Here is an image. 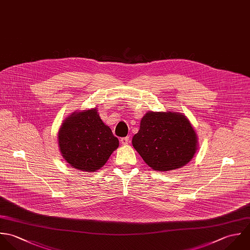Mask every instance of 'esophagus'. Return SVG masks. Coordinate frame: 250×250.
Instances as JSON below:
<instances>
[{
	"mask_svg": "<svg viewBox=\"0 0 250 250\" xmlns=\"http://www.w3.org/2000/svg\"><path fill=\"white\" fill-rule=\"evenodd\" d=\"M121 143H122V145H127L129 143V137L126 136V137L121 138Z\"/></svg>",
	"mask_w": 250,
	"mask_h": 250,
	"instance_id": "esophagus-1",
	"label": "esophagus"
}]
</instances>
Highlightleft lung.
I'll list each match as a JSON object with an SVG mask.
<instances>
[{"instance_id":"left-lung-1","label":"left lung","mask_w":250,"mask_h":250,"mask_svg":"<svg viewBox=\"0 0 250 250\" xmlns=\"http://www.w3.org/2000/svg\"><path fill=\"white\" fill-rule=\"evenodd\" d=\"M132 146L151 169L159 172L187 165L198 150V136L189 120L175 111L146 113Z\"/></svg>"}]
</instances>
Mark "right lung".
<instances>
[{"label":"right lung","mask_w":250,"mask_h":250,"mask_svg":"<svg viewBox=\"0 0 250 250\" xmlns=\"http://www.w3.org/2000/svg\"><path fill=\"white\" fill-rule=\"evenodd\" d=\"M58 144L69 166L79 171L96 172L119 147V140L95 107L75 111L66 117L58 132Z\"/></svg>","instance_id":"obj_1"}]
</instances>
